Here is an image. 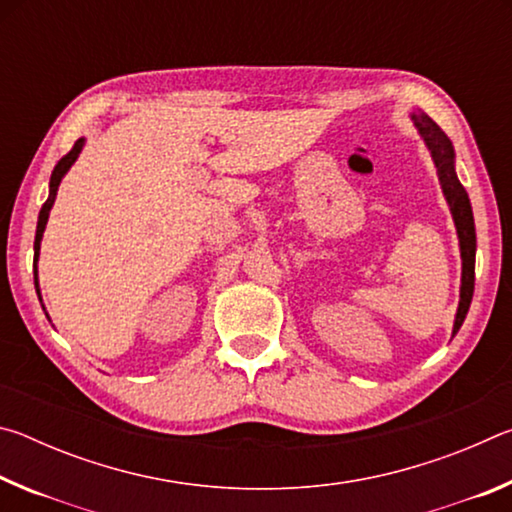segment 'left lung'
Listing matches in <instances>:
<instances>
[{
    "mask_svg": "<svg viewBox=\"0 0 512 512\" xmlns=\"http://www.w3.org/2000/svg\"><path fill=\"white\" fill-rule=\"evenodd\" d=\"M411 121L415 131L420 133L431 153V160L436 164V173L440 180V189H443L445 201L449 205V212H452V219L456 225L458 235V246H461V296H458V309L454 316V329L452 336H456L458 329H461L463 320L470 311V302L474 296V257H476V230H474V216H472V205L470 196H467L465 187L456 176V153L454 146L449 142V137L440 131V126L424 112H413Z\"/></svg>",
    "mask_w": 512,
    "mask_h": 512,
    "instance_id": "1",
    "label": "left lung"
}]
</instances>
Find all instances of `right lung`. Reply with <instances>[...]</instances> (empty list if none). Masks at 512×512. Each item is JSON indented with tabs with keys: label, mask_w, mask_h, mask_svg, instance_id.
Masks as SVG:
<instances>
[{
	"label": "right lung",
	"mask_w": 512,
	"mask_h": 512,
	"mask_svg": "<svg viewBox=\"0 0 512 512\" xmlns=\"http://www.w3.org/2000/svg\"><path fill=\"white\" fill-rule=\"evenodd\" d=\"M85 146V137H81V140H76L72 151H69L65 158H60L58 164L54 167V171H51V178H49V196L45 205H42V210L38 214V228H36V241H33V275H36V291L40 296V284H38V257H40V241H42V235H45V228H47V221H49V212L51 207H54V201H56V194H58V187H60V180L65 178V173L72 169V164L76 162V158H79L81 151ZM42 300V298H40Z\"/></svg>",
	"instance_id": "add662e5"
}]
</instances>
